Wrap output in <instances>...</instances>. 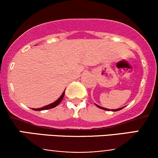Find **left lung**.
<instances>
[{
	"label": "left lung",
	"instance_id": "obj_1",
	"mask_svg": "<svg viewBox=\"0 0 158 158\" xmlns=\"http://www.w3.org/2000/svg\"><path fill=\"white\" fill-rule=\"evenodd\" d=\"M96 106H97L98 108H101V109H102V110H110L109 109H107V108H102V107H101V106H97V105H96ZM123 108H118V109H114V110H113V111H117V110H121V109H123Z\"/></svg>",
	"mask_w": 158,
	"mask_h": 158
}]
</instances>
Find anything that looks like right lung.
I'll use <instances>...</instances> for the list:
<instances>
[{
  "mask_svg": "<svg viewBox=\"0 0 158 158\" xmlns=\"http://www.w3.org/2000/svg\"><path fill=\"white\" fill-rule=\"evenodd\" d=\"M64 96V93L61 94V97H59V99H58L56 101V102H52V104H50V105H48V106H46L42 107V108H33L32 110H47V109H50V108H55L56 106H57L58 105H59V103L61 102V100H62Z\"/></svg>",
  "mask_w": 158,
  "mask_h": 158,
  "instance_id": "right-lung-1",
  "label": "right lung"
}]
</instances>
